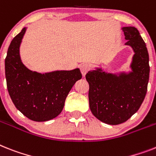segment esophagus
<instances>
[{
	"label": "esophagus",
	"mask_w": 156,
	"mask_h": 156,
	"mask_svg": "<svg viewBox=\"0 0 156 156\" xmlns=\"http://www.w3.org/2000/svg\"><path fill=\"white\" fill-rule=\"evenodd\" d=\"M79 68H80V70H81V72H82V75L85 76L86 75V73H87V72L90 70V65L88 63H82V64H81L80 66H79Z\"/></svg>",
	"instance_id": "1"
}]
</instances>
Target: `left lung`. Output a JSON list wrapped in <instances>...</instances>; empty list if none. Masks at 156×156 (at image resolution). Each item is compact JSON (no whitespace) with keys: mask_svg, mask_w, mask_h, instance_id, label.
<instances>
[{"mask_svg":"<svg viewBox=\"0 0 156 156\" xmlns=\"http://www.w3.org/2000/svg\"><path fill=\"white\" fill-rule=\"evenodd\" d=\"M125 44L135 52L131 65L133 72L119 76L101 71H89V103L94 116L108 125L125 122L138 111L147 90L149 55L146 44L134 27H123Z\"/></svg>","mask_w":156,"mask_h":156,"instance_id":"left-lung-1","label":"left lung"}]
</instances>
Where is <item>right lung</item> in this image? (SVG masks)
<instances>
[{"label": "right lung", "instance_id": "obj_1", "mask_svg": "<svg viewBox=\"0 0 156 156\" xmlns=\"http://www.w3.org/2000/svg\"><path fill=\"white\" fill-rule=\"evenodd\" d=\"M26 28L13 38L5 58V78L16 108L34 121H47L62 112L68 94L82 78L79 69L48 74L31 71L22 63L19 48Z\"/></svg>", "mask_w": 156, "mask_h": 156}]
</instances>
